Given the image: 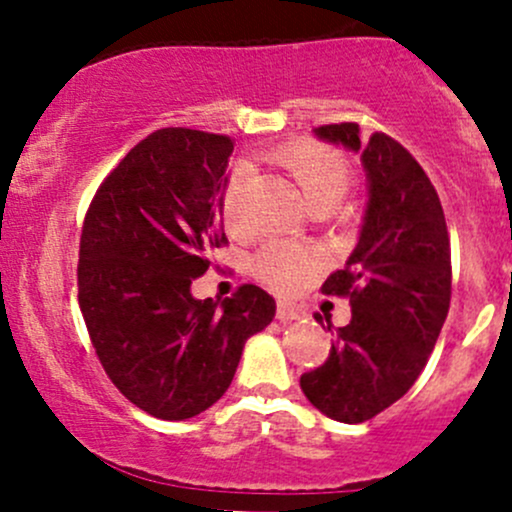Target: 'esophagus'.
<instances>
[{
    "label": "esophagus",
    "mask_w": 512,
    "mask_h": 512,
    "mask_svg": "<svg viewBox=\"0 0 512 512\" xmlns=\"http://www.w3.org/2000/svg\"><path fill=\"white\" fill-rule=\"evenodd\" d=\"M299 317H302V309H297L294 304H289V302L277 304V319H280V324H289Z\"/></svg>",
    "instance_id": "obj_1"
}]
</instances>
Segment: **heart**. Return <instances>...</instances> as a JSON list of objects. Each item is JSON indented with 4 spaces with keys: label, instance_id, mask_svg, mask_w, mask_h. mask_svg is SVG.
I'll return each mask as SVG.
<instances>
[{
    "label": "heart",
    "instance_id": "obj_1",
    "mask_svg": "<svg viewBox=\"0 0 512 512\" xmlns=\"http://www.w3.org/2000/svg\"><path fill=\"white\" fill-rule=\"evenodd\" d=\"M277 160L289 170L294 183L299 185V190L307 198L309 208L322 203L339 205L344 200V195L349 193V185H352L349 163L337 151L322 146V143H292L285 151L277 153ZM247 180H250V168L247 165H237L225 183L223 218L230 230L240 227V198ZM312 267L314 262L307 252L297 250L292 245H280V242L277 245H267L255 260L257 277L265 285L280 289V292H292V289L302 287L309 272H312Z\"/></svg>",
    "mask_w": 512,
    "mask_h": 512
}]
</instances>
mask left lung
Wrapping results in <instances>:
<instances>
[{
    "label": "left lung",
    "instance_id": "left-lung-1",
    "mask_svg": "<svg viewBox=\"0 0 512 512\" xmlns=\"http://www.w3.org/2000/svg\"><path fill=\"white\" fill-rule=\"evenodd\" d=\"M314 136L361 153L366 208L347 267L322 287L347 294L352 322L299 386L324 416L361 423L414 386L436 347L451 304V245L436 188L401 143L384 133L364 141L356 123L314 128Z\"/></svg>",
    "mask_w": 512,
    "mask_h": 512
}]
</instances>
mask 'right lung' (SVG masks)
Masks as SVG:
<instances>
[{
	"mask_svg": "<svg viewBox=\"0 0 512 512\" xmlns=\"http://www.w3.org/2000/svg\"><path fill=\"white\" fill-rule=\"evenodd\" d=\"M232 141L160 128L98 188L79 250V307L108 379L163 421L203 414L230 386L275 299L242 285L223 302L190 292L223 245Z\"/></svg>",
	"mask_w": 512,
	"mask_h": 512,
	"instance_id": "obj_1",
	"label": "right lung"
}]
</instances>
